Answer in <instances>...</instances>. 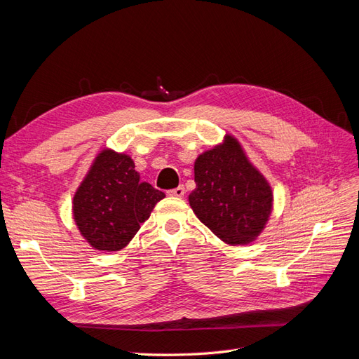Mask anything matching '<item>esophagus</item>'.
<instances>
[{"instance_id": "obj_1", "label": "esophagus", "mask_w": 359, "mask_h": 359, "mask_svg": "<svg viewBox=\"0 0 359 359\" xmlns=\"http://www.w3.org/2000/svg\"><path fill=\"white\" fill-rule=\"evenodd\" d=\"M184 193H186V189H184V186H178L177 189H172L169 190V194L170 196H175V198H182Z\"/></svg>"}]
</instances>
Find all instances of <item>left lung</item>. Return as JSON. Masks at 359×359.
Returning <instances> with one entry per match:
<instances>
[{
  "instance_id": "obj_1",
  "label": "left lung",
  "mask_w": 359,
  "mask_h": 359,
  "mask_svg": "<svg viewBox=\"0 0 359 359\" xmlns=\"http://www.w3.org/2000/svg\"><path fill=\"white\" fill-rule=\"evenodd\" d=\"M194 181L190 206L222 241L247 244L262 232L273 206V191L232 136L198 157Z\"/></svg>"
}]
</instances>
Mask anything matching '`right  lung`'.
<instances>
[{
  "mask_svg": "<svg viewBox=\"0 0 359 359\" xmlns=\"http://www.w3.org/2000/svg\"><path fill=\"white\" fill-rule=\"evenodd\" d=\"M163 198L165 193L140 181L132 158L104 149L74 194V222L94 248L118 252Z\"/></svg>",
  "mask_w": 359,
  "mask_h": 359,
  "instance_id": "obj_1",
  "label": "right lung"
}]
</instances>
